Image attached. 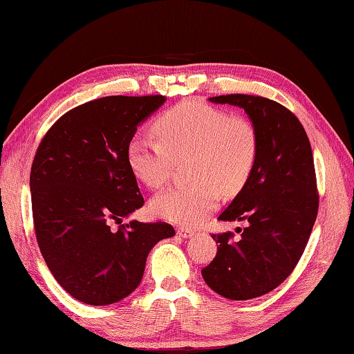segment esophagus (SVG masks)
I'll return each instance as SVG.
<instances>
[{
	"mask_svg": "<svg viewBox=\"0 0 354 354\" xmlns=\"http://www.w3.org/2000/svg\"><path fill=\"white\" fill-rule=\"evenodd\" d=\"M176 233L179 234V236H183V238H192L193 234H195V232L190 230V228H184V227H178L176 228Z\"/></svg>",
	"mask_w": 354,
	"mask_h": 354,
	"instance_id": "obj_1",
	"label": "esophagus"
}]
</instances>
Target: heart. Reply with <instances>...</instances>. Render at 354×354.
<instances>
[{
	"instance_id": "1",
	"label": "heart",
	"mask_w": 354,
	"mask_h": 354,
	"mask_svg": "<svg viewBox=\"0 0 354 354\" xmlns=\"http://www.w3.org/2000/svg\"><path fill=\"white\" fill-rule=\"evenodd\" d=\"M158 140L130 141L127 159L135 176L149 189L169 181L175 161L189 159L192 184L171 187L151 201L156 216L181 225H196L216 209L219 192L236 195L250 178L259 151V135L245 116L228 115L203 101L187 100L156 118Z\"/></svg>"
}]
</instances>
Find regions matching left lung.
Masks as SVG:
<instances>
[{
  "instance_id": "left-lung-1",
  "label": "left lung",
  "mask_w": 354,
  "mask_h": 354,
  "mask_svg": "<svg viewBox=\"0 0 354 354\" xmlns=\"http://www.w3.org/2000/svg\"><path fill=\"white\" fill-rule=\"evenodd\" d=\"M210 100L244 109L259 135L250 178L218 216L248 225L238 241L232 232L213 233L218 253L203 268L213 292L247 301L286 281L306 250L319 209L313 153L301 121L282 104L241 93Z\"/></svg>"
}]
</instances>
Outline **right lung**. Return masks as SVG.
<instances>
[{"instance_id":"add662e5","label":"right lung","mask_w":354,"mask_h":354,"mask_svg":"<svg viewBox=\"0 0 354 354\" xmlns=\"http://www.w3.org/2000/svg\"><path fill=\"white\" fill-rule=\"evenodd\" d=\"M164 101L116 95L81 104L55 121L35 153L32 214L41 254L59 286L88 306L129 296L151 247L175 234L167 223L121 224L144 205L129 144Z\"/></svg>"}]
</instances>
